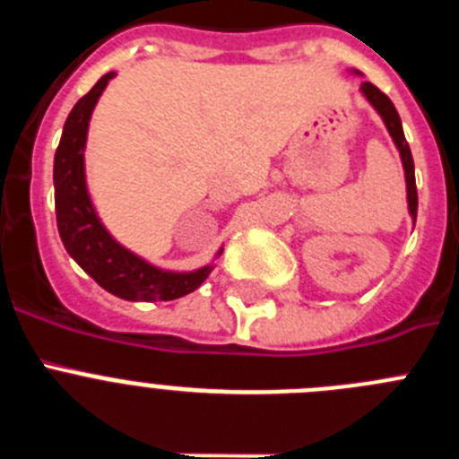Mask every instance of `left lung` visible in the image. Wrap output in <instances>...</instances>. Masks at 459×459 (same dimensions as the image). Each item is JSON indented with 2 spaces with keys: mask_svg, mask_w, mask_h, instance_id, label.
<instances>
[{
  "mask_svg": "<svg viewBox=\"0 0 459 459\" xmlns=\"http://www.w3.org/2000/svg\"><path fill=\"white\" fill-rule=\"evenodd\" d=\"M360 91L366 93V99L375 105V109L381 115L384 124H386L388 133H391L393 142L400 149V156H403V165H404V177H407V200H409V211H411L413 222H416V211H419V193H416V177H413V158H411V149H409L407 140H404L403 133V121H400V115H397L395 105L391 103L386 93L377 89L372 82H363L360 84Z\"/></svg>",
  "mask_w": 459,
  "mask_h": 459,
  "instance_id": "8db88e82",
  "label": "left lung"
}]
</instances>
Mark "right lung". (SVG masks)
<instances>
[{
    "label": "right lung",
    "mask_w": 459,
    "mask_h": 459,
    "mask_svg": "<svg viewBox=\"0 0 459 459\" xmlns=\"http://www.w3.org/2000/svg\"><path fill=\"white\" fill-rule=\"evenodd\" d=\"M115 73H105L91 91L71 109L64 124L62 142L55 153V209L64 248L109 294L126 301H172L190 294L206 280L213 266L193 273H169L147 264L121 248L105 232L84 184V142L91 109Z\"/></svg>",
    "instance_id": "1"
}]
</instances>
